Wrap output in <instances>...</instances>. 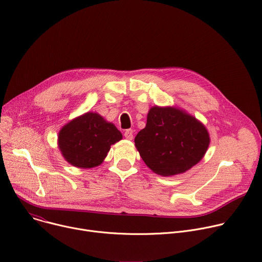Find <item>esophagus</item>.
Masks as SVG:
<instances>
[{
    "mask_svg": "<svg viewBox=\"0 0 262 262\" xmlns=\"http://www.w3.org/2000/svg\"><path fill=\"white\" fill-rule=\"evenodd\" d=\"M124 137L127 139V140H133V138H134V132H133V129H126L125 132H124Z\"/></svg>",
    "mask_w": 262,
    "mask_h": 262,
    "instance_id": "34e87169",
    "label": "esophagus"
}]
</instances>
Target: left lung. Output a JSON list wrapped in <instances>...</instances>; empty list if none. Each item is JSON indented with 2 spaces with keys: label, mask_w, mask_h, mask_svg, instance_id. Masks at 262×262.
<instances>
[{
  "label": "left lung",
  "mask_w": 262,
  "mask_h": 262,
  "mask_svg": "<svg viewBox=\"0 0 262 262\" xmlns=\"http://www.w3.org/2000/svg\"><path fill=\"white\" fill-rule=\"evenodd\" d=\"M202 122L176 106L155 105L146 126L135 138L140 157L152 172L162 176L184 173L198 164L209 146Z\"/></svg>",
  "instance_id": "8db88e82"
}]
</instances>
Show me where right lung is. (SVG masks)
<instances>
[{
    "mask_svg": "<svg viewBox=\"0 0 262 262\" xmlns=\"http://www.w3.org/2000/svg\"><path fill=\"white\" fill-rule=\"evenodd\" d=\"M122 139V134L95 112L72 119L59 132L58 147L70 165L90 169L99 166L113 145Z\"/></svg>",
    "mask_w": 262,
    "mask_h": 262,
    "instance_id": "add662e5",
    "label": "right lung"
}]
</instances>
